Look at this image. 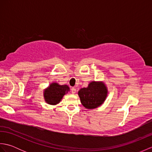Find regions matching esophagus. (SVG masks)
Listing matches in <instances>:
<instances>
[{
	"label": "esophagus",
	"mask_w": 152,
	"mask_h": 152,
	"mask_svg": "<svg viewBox=\"0 0 152 152\" xmlns=\"http://www.w3.org/2000/svg\"><path fill=\"white\" fill-rule=\"evenodd\" d=\"M76 89L75 88H71V92H72V93H73V94H74V93H76Z\"/></svg>",
	"instance_id": "obj_1"
}]
</instances>
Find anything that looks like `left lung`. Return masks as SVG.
Listing matches in <instances>:
<instances>
[{
    "instance_id": "1",
    "label": "left lung",
    "mask_w": 152,
    "mask_h": 152,
    "mask_svg": "<svg viewBox=\"0 0 152 152\" xmlns=\"http://www.w3.org/2000/svg\"><path fill=\"white\" fill-rule=\"evenodd\" d=\"M78 95L82 105L91 110L104 103L108 95V89L104 82L93 81L87 88L80 89Z\"/></svg>"
}]
</instances>
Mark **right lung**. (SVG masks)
Here are the masks:
<instances>
[{
  "label": "right lung",
  "instance_id": "right-lung-1",
  "mask_svg": "<svg viewBox=\"0 0 152 152\" xmlns=\"http://www.w3.org/2000/svg\"><path fill=\"white\" fill-rule=\"evenodd\" d=\"M70 91L67 85H59L58 83L53 82L44 89V97L48 104L56 105L59 103L63 96Z\"/></svg>",
  "mask_w": 152,
  "mask_h": 152
}]
</instances>
